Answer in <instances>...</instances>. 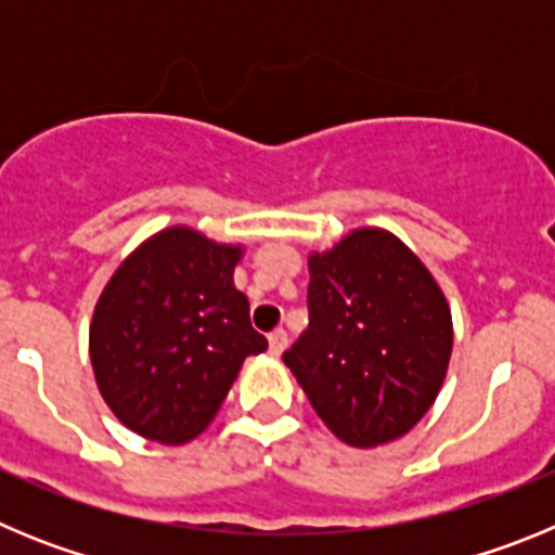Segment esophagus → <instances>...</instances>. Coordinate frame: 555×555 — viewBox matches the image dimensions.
Wrapping results in <instances>:
<instances>
[{
    "label": "esophagus",
    "instance_id": "1",
    "mask_svg": "<svg viewBox=\"0 0 555 555\" xmlns=\"http://www.w3.org/2000/svg\"><path fill=\"white\" fill-rule=\"evenodd\" d=\"M286 345H288L286 331H281V327H278V331L269 333V352H272V356H281V352L286 350Z\"/></svg>",
    "mask_w": 555,
    "mask_h": 555
}]
</instances>
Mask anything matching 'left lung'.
Returning a JSON list of instances; mask_svg holds the SVG:
<instances>
[{
  "instance_id": "8db88e82",
  "label": "left lung",
  "mask_w": 555,
  "mask_h": 555,
  "mask_svg": "<svg viewBox=\"0 0 555 555\" xmlns=\"http://www.w3.org/2000/svg\"><path fill=\"white\" fill-rule=\"evenodd\" d=\"M308 327L283 352L322 423L352 448L409 434L448 375L453 320L397 235L361 228L308 258Z\"/></svg>"
}]
</instances>
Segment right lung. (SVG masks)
Listing matches in <instances>:
<instances>
[{"mask_svg": "<svg viewBox=\"0 0 555 555\" xmlns=\"http://www.w3.org/2000/svg\"><path fill=\"white\" fill-rule=\"evenodd\" d=\"M242 247L166 228L127 255L94 308L88 350L119 423L183 444L224 403L244 358L267 350L233 286Z\"/></svg>", "mask_w": 555, "mask_h": 555, "instance_id": "add662e5", "label": "right lung"}]
</instances>
